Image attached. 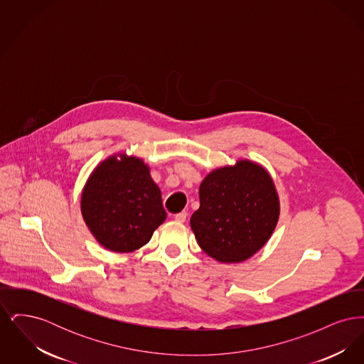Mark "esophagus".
Segmentation results:
<instances>
[{
    "label": "esophagus",
    "instance_id": "34e87169",
    "mask_svg": "<svg viewBox=\"0 0 364 364\" xmlns=\"http://www.w3.org/2000/svg\"><path fill=\"white\" fill-rule=\"evenodd\" d=\"M174 220L177 221V223H184L186 220H187V213L186 211H181V213H177L176 215H174Z\"/></svg>",
    "mask_w": 364,
    "mask_h": 364
}]
</instances>
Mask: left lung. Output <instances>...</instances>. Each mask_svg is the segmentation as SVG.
<instances>
[{
    "label": "left lung",
    "instance_id": "obj_1",
    "mask_svg": "<svg viewBox=\"0 0 364 364\" xmlns=\"http://www.w3.org/2000/svg\"><path fill=\"white\" fill-rule=\"evenodd\" d=\"M199 199L191 228L199 247L220 262L248 259L277 225L279 205L273 180L254 162L239 161L208 174Z\"/></svg>",
    "mask_w": 364,
    "mask_h": 364
}]
</instances>
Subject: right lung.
<instances>
[{
    "mask_svg": "<svg viewBox=\"0 0 364 364\" xmlns=\"http://www.w3.org/2000/svg\"><path fill=\"white\" fill-rule=\"evenodd\" d=\"M82 214L95 239L114 252H132L150 242L166 218L161 191L141 159L112 156L91 174Z\"/></svg>",
    "mask_w": 364,
    "mask_h": 364,
    "instance_id": "right-lung-1",
    "label": "right lung"
}]
</instances>
